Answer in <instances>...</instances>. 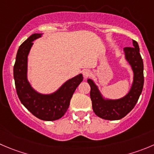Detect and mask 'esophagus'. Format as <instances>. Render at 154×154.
<instances>
[{
  "instance_id": "esophagus-1",
  "label": "esophagus",
  "mask_w": 154,
  "mask_h": 154,
  "mask_svg": "<svg viewBox=\"0 0 154 154\" xmlns=\"http://www.w3.org/2000/svg\"><path fill=\"white\" fill-rule=\"evenodd\" d=\"M91 74V72L90 71H89V70H84V71H83V77H84V78H87V77H89V76H90Z\"/></svg>"
}]
</instances>
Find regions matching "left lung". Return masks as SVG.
<instances>
[{"label":"left lung","mask_w":154,"mask_h":154,"mask_svg":"<svg viewBox=\"0 0 154 154\" xmlns=\"http://www.w3.org/2000/svg\"><path fill=\"white\" fill-rule=\"evenodd\" d=\"M133 47H125L126 60L132 66L134 80L129 93L123 98L117 100H105L102 98L98 87L90 79L87 81L91 87L90 98L92 109L98 117L107 120H117L123 118L136 104L144 86V65L139 47L135 41H132Z\"/></svg>","instance_id":"obj_1"}]
</instances>
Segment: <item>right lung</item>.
<instances>
[{"mask_svg":"<svg viewBox=\"0 0 154 154\" xmlns=\"http://www.w3.org/2000/svg\"><path fill=\"white\" fill-rule=\"evenodd\" d=\"M41 37V34H34L21 44L16 54L13 76L16 92L22 104L40 120L53 121L60 119L66 113L73 94L83 77L80 74L70 79L50 95H43L34 90L27 80L28 55L32 41Z\"/></svg>","mask_w":154,"mask_h":154,"instance_id":"right-lung-1","label":"right lung"}]
</instances>
